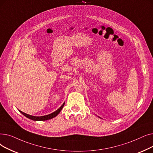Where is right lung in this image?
<instances>
[{
	"label": "right lung",
	"instance_id": "obj_1",
	"mask_svg": "<svg viewBox=\"0 0 153 153\" xmlns=\"http://www.w3.org/2000/svg\"><path fill=\"white\" fill-rule=\"evenodd\" d=\"M64 105H65V103H63V104L59 109H58L56 111H55V112L51 113L50 114L45 115V116H31V115H29L28 114H26V113H24L22 111H20V112L22 114H23L25 116H26L27 118L30 119L32 120H33V121H45V120H50V119H52V118L55 117V116L61 111L62 109L63 108Z\"/></svg>",
	"mask_w": 153,
	"mask_h": 153
}]
</instances>
